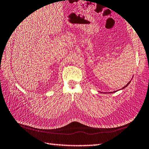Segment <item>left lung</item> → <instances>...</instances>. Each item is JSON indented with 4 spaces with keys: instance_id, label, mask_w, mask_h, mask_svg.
<instances>
[{
    "instance_id": "left-lung-1",
    "label": "left lung",
    "mask_w": 149,
    "mask_h": 149,
    "mask_svg": "<svg viewBox=\"0 0 149 149\" xmlns=\"http://www.w3.org/2000/svg\"><path fill=\"white\" fill-rule=\"evenodd\" d=\"M130 83V82H129L128 84H127V85H126L125 86H124V87H123V88H125V87H126V86L129 85V83Z\"/></svg>"
}]
</instances>
